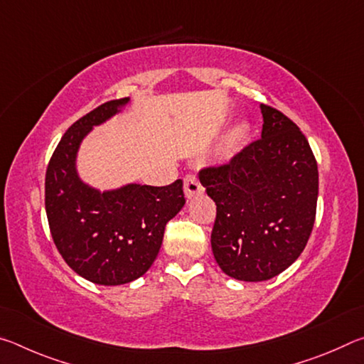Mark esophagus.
Here are the masks:
<instances>
[{"mask_svg":"<svg viewBox=\"0 0 364 364\" xmlns=\"http://www.w3.org/2000/svg\"><path fill=\"white\" fill-rule=\"evenodd\" d=\"M200 193H204V186L200 184L199 176L194 173L184 176V196H186V199H193Z\"/></svg>","mask_w":364,"mask_h":364,"instance_id":"1","label":"esophagus"}]
</instances>
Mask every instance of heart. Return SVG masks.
Here are the masks:
<instances>
[{
	"label": "heart",
	"instance_id": "heart-1",
	"mask_svg": "<svg viewBox=\"0 0 364 364\" xmlns=\"http://www.w3.org/2000/svg\"><path fill=\"white\" fill-rule=\"evenodd\" d=\"M247 132H249L247 123L239 122L237 125H234V128L230 132V136H228V141H230L231 146H237L239 143H241V141H244L245 136H247Z\"/></svg>",
	"mask_w": 364,
	"mask_h": 364
}]
</instances>
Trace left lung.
<instances>
[{"mask_svg":"<svg viewBox=\"0 0 364 364\" xmlns=\"http://www.w3.org/2000/svg\"><path fill=\"white\" fill-rule=\"evenodd\" d=\"M262 138L230 164L204 168L202 186L217 204L212 252L223 273L258 282L297 260L315 225L318 165L287 117L260 104Z\"/></svg>","mask_w":364,"mask_h":364,"instance_id":"left-lung-1","label":"left lung"}]
</instances>
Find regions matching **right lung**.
Returning <instances> with one entry per match:
<instances>
[{"mask_svg":"<svg viewBox=\"0 0 364 364\" xmlns=\"http://www.w3.org/2000/svg\"><path fill=\"white\" fill-rule=\"evenodd\" d=\"M128 102L130 97L109 101L73 123L46 170L45 205L53 241L77 274L101 286L141 278L156 260L165 225L186 204L181 180L168 186L130 183L100 191L80 178V144Z\"/></svg>","mask_w":364,"mask_h":364,"instance_id":"right-lung-1","label":"right lung"}]
</instances>
